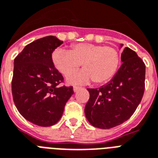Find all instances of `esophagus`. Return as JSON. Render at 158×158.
I'll return each instance as SVG.
<instances>
[{"label": "esophagus", "mask_w": 158, "mask_h": 158, "mask_svg": "<svg viewBox=\"0 0 158 158\" xmlns=\"http://www.w3.org/2000/svg\"><path fill=\"white\" fill-rule=\"evenodd\" d=\"M80 87H79V86H74V92H77V91L79 90V89H80Z\"/></svg>", "instance_id": "1"}]
</instances>
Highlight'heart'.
<instances>
[{
    "label": "heart",
    "instance_id": "b5f03b06",
    "mask_svg": "<svg viewBox=\"0 0 158 158\" xmlns=\"http://www.w3.org/2000/svg\"><path fill=\"white\" fill-rule=\"evenodd\" d=\"M120 61V53L116 48L103 44H76L70 51L57 48L52 53L55 67L65 76L75 72L83 64V71L68 78L71 83H86L92 80L97 85L105 84L115 75Z\"/></svg>",
    "mask_w": 158,
    "mask_h": 158
}]
</instances>
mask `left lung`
I'll return each mask as SVG.
<instances>
[{
	"mask_svg": "<svg viewBox=\"0 0 158 158\" xmlns=\"http://www.w3.org/2000/svg\"><path fill=\"white\" fill-rule=\"evenodd\" d=\"M121 60L122 66L107 84L99 88H88L90 97L84 112L95 127L110 129L120 125L130 118L142 100L145 64L129 48H124Z\"/></svg>",
	"mask_w": 158,
	"mask_h": 158,
	"instance_id": "8db88e82",
	"label": "left lung"
}]
</instances>
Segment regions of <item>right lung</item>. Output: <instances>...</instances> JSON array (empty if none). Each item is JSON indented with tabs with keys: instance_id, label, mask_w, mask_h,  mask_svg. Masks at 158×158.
Returning a JSON list of instances; mask_svg holds the SVG:
<instances>
[{
	"instance_id": "obj_1",
	"label": "right lung",
	"mask_w": 158,
	"mask_h": 158,
	"mask_svg": "<svg viewBox=\"0 0 158 158\" xmlns=\"http://www.w3.org/2000/svg\"><path fill=\"white\" fill-rule=\"evenodd\" d=\"M62 43L52 35L43 37L28 44L15 58V105L24 118L40 127L57 123L74 93L72 86L60 85L64 78L52 61V52Z\"/></svg>"
}]
</instances>
